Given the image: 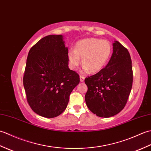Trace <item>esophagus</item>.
<instances>
[{"instance_id":"obj_1","label":"esophagus","mask_w":151,"mask_h":151,"mask_svg":"<svg viewBox=\"0 0 151 151\" xmlns=\"http://www.w3.org/2000/svg\"><path fill=\"white\" fill-rule=\"evenodd\" d=\"M84 79H85V77L84 76H80V81H81V82H83L84 81Z\"/></svg>"}]
</instances>
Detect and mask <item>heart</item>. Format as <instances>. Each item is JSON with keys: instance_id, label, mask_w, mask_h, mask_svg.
Masks as SVG:
<instances>
[{"instance_id": "heart-1", "label": "heart", "mask_w": 151, "mask_h": 151, "mask_svg": "<svg viewBox=\"0 0 151 151\" xmlns=\"http://www.w3.org/2000/svg\"><path fill=\"white\" fill-rule=\"evenodd\" d=\"M112 47L110 41L97 38H86L78 41L75 49L67 52L69 67L75 70L81 64V58L83 69L85 72L91 70L98 72L106 65L110 59Z\"/></svg>"}]
</instances>
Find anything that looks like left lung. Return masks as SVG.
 <instances>
[{
    "mask_svg": "<svg viewBox=\"0 0 151 151\" xmlns=\"http://www.w3.org/2000/svg\"><path fill=\"white\" fill-rule=\"evenodd\" d=\"M84 81L88 86L85 101L89 110L101 117L119 113L127 104L132 86V60L129 51L115 41L106 66Z\"/></svg>",
    "mask_w": 151,
    "mask_h": 151,
    "instance_id": "8db88e82",
    "label": "left lung"
}]
</instances>
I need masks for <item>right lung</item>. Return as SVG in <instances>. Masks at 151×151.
Masks as SVG:
<instances>
[{
    "label": "right lung",
    "instance_id": "1",
    "mask_svg": "<svg viewBox=\"0 0 151 151\" xmlns=\"http://www.w3.org/2000/svg\"><path fill=\"white\" fill-rule=\"evenodd\" d=\"M67 52L62 35H49L28 52L23 85L32 110L42 117L62 114L80 82L79 75L69 68Z\"/></svg>",
    "mask_w": 151,
    "mask_h": 151
}]
</instances>
